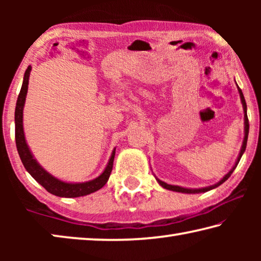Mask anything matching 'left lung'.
Instances as JSON below:
<instances>
[{
	"instance_id": "8db88e82",
	"label": "left lung",
	"mask_w": 261,
	"mask_h": 261,
	"mask_svg": "<svg viewBox=\"0 0 261 261\" xmlns=\"http://www.w3.org/2000/svg\"><path fill=\"white\" fill-rule=\"evenodd\" d=\"M237 88H238V92H240V96H241V101H242V105H243V109H244V132H245V136H244V140H243V145H242V148H241V152H240V155H238L237 158V161L235 163V166L232 167V169L229 171V173L224 176V177L220 180L219 183H216L214 185H211V187H207V188H201V189H187V188H180V187H177V185H170V184H167L165 182H162V180L158 179L156 177V180L158 183L161 185L162 188H165L167 190H170V191H176V192H182V193H200V192H207L210 191V190L212 189H215L218 188L219 185L222 184L223 182H226V180L230 177V175L232 174V171L235 170V168L237 167L238 162H240L241 158L243 155V153L245 152V148H246V143H247V136H249V120H247V114H246V102H245V99H244V95H243L242 93V90L240 87H238L237 85Z\"/></svg>"
}]
</instances>
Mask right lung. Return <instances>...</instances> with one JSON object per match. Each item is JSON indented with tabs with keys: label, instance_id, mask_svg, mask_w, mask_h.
I'll use <instances>...</instances> for the list:
<instances>
[{
	"label": "right lung",
	"instance_id": "right-lung-1",
	"mask_svg": "<svg viewBox=\"0 0 261 261\" xmlns=\"http://www.w3.org/2000/svg\"><path fill=\"white\" fill-rule=\"evenodd\" d=\"M31 69L32 68H31L30 65L25 71L23 85H21L18 99H17L16 110H15L16 146L25 169L28 170L30 175L32 176V177L37 180L39 184H41L48 192L51 194H55L57 197L76 198V197L86 196V194L98 191V190H100L106 183H107L110 173H112L114 158H115V149L116 148H114L112 156H110L108 165L103 170V173L101 174L99 177H96L92 180H88V182H84V183H67V182H62V180L57 179L49 173H47V171L43 169V168L37 162V160L33 158L32 153H31L28 144H26L24 129H23V109L25 105L26 94H28V86H29Z\"/></svg>",
	"mask_w": 261,
	"mask_h": 261
}]
</instances>
